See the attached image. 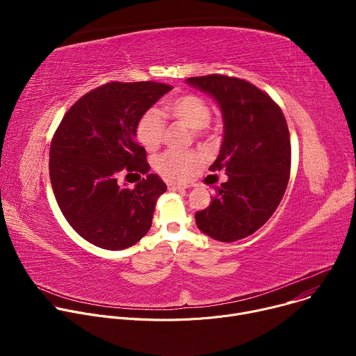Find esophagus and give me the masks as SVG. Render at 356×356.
Here are the masks:
<instances>
[{"label":"esophagus","instance_id":"34e87169","mask_svg":"<svg viewBox=\"0 0 356 356\" xmlns=\"http://www.w3.org/2000/svg\"><path fill=\"white\" fill-rule=\"evenodd\" d=\"M168 187H169V190H172V191H180V190H186V188H188V184H183V183L170 181V183L168 184Z\"/></svg>","mask_w":356,"mask_h":356}]
</instances>
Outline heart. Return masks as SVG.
<instances>
[{
    "instance_id": "heart-1",
    "label": "heart",
    "mask_w": 356,
    "mask_h": 356,
    "mask_svg": "<svg viewBox=\"0 0 356 356\" xmlns=\"http://www.w3.org/2000/svg\"><path fill=\"white\" fill-rule=\"evenodd\" d=\"M163 114L184 122L197 134L209 127L211 108L207 101L197 94H183L173 98L163 108ZM163 114L158 108H147L140 114L135 125V136L138 142L147 150L156 149L165 132ZM201 158L194 152H183L169 149L155 159V169L168 179L186 180L200 165Z\"/></svg>"
}]
</instances>
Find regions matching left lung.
I'll list each match as a JSON object with an SVG mask.
<instances>
[{"label":"left lung","mask_w":356,"mask_h":356,"mask_svg":"<svg viewBox=\"0 0 356 356\" xmlns=\"http://www.w3.org/2000/svg\"><path fill=\"white\" fill-rule=\"evenodd\" d=\"M221 108L224 139L211 172L224 170L211 204L195 213L201 232L234 242L258 231L276 211L290 176L291 146L280 107L261 88L238 77H190Z\"/></svg>","instance_id":"1"}]
</instances>
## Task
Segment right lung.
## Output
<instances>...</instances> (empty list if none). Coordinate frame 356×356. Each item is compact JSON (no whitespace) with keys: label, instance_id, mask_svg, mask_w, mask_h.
I'll use <instances>...</instances> for the list:
<instances>
[{"label":"right lung","instance_id":"right-lung-1","mask_svg":"<svg viewBox=\"0 0 356 356\" xmlns=\"http://www.w3.org/2000/svg\"><path fill=\"white\" fill-rule=\"evenodd\" d=\"M170 90L156 81L103 84L76 101L54 135L49 175L56 201L70 227L98 248H129L152 225L166 184L147 173L146 150L135 140V125ZM121 171L147 177L128 189L116 181Z\"/></svg>","mask_w":356,"mask_h":356}]
</instances>
